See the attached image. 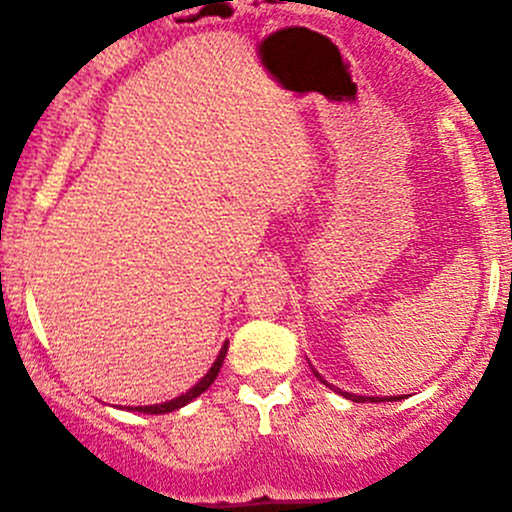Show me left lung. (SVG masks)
<instances>
[{"instance_id":"obj_1","label":"left lung","mask_w":512,"mask_h":512,"mask_svg":"<svg viewBox=\"0 0 512 512\" xmlns=\"http://www.w3.org/2000/svg\"><path fill=\"white\" fill-rule=\"evenodd\" d=\"M312 371H315V368H312ZM315 376L322 381V376L317 371H315ZM322 383H327V381H322ZM327 386H329V383H327ZM334 393H342L344 398L354 400V403H368V400H371V403H386V400H398L400 398V395H398V398H395V395H390V398H368V395H354V393H346V390H339V388L334 390Z\"/></svg>"}]
</instances>
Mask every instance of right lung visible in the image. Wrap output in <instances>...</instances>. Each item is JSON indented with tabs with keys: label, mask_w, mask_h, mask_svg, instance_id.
I'll return each mask as SVG.
<instances>
[{
	"label": "right lung",
	"mask_w": 512,
	"mask_h": 512,
	"mask_svg": "<svg viewBox=\"0 0 512 512\" xmlns=\"http://www.w3.org/2000/svg\"><path fill=\"white\" fill-rule=\"evenodd\" d=\"M227 349H229V342H224L222 351H219V356H217V359H214V364H212L210 371H207L205 376H202L200 381H197L195 386H192V388L188 390V393L178 395V398H173V400H166V403H161V405H139V408H131V410L146 412V415H163V412H173V410L183 408V405L192 403V400H195L197 395L205 393V390L210 388L212 383H214V378H217L219 368H222V364H224V356H227Z\"/></svg>",
	"instance_id": "right-lung-1"
}]
</instances>
